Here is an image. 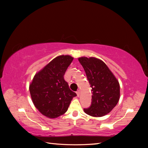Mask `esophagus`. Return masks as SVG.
<instances>
[{
	"mask_svg": "<svg viewBox=\"0 0 148 148\" xmlns=\"http://www.w3.org/2000/svg\"><path fill=\"white\" fill-rule=\"evenodd\" d=\"M76 93H77V97H79V95H80V90H78L77 92H76Z\"/></svg>",
	"mask_w": 148,
	"mask_h": 148,
	"instance_id": "obj_1",
	"label": "esophagus"
}]
</instances>
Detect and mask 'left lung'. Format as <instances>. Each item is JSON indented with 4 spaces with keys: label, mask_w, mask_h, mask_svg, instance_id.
<instances>
[{
    "label": "left lung",
    "mask_w": 148,
    "mask_h": 148,
    "mask_svg": "<svg viewBox=\"0 0 148 148\" xmlns=\"http://www.w3.org/2000/svg\"><path fill=\"white\" fill-rule=\"evenodd\" d=\"M78 60L85 71L92 92V103L89 108L84 109V111L93 117L105 116L119 101L118 81L101 60L95 57H81Z\"/></svg>",
    "instance_id": "1"
}]
</instances>
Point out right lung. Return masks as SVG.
Wrapping results in <instances>:
<instances>
[{"mask_svg": "<svg viewBox=\"0 0 148 148\" xmlns=\"http://www.w3.org/2000/svg\"><path fill=\"white\" fill-rule=\"evenodd\" d=\"M74 58L60 55L34 76L29 90L36 108L44 116L56 118L66 112L72 98L77 96L69 87L64 76Z\"/></svg>", "mask_w": 148, "mask_h": 148, "instance_id": "obj_1", "label": "right lung"}]
</instances>
